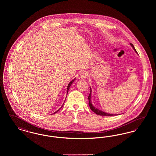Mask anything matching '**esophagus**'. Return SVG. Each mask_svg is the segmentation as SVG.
Instances as JSON below:
<instances>
[{
    "instance_id": "1",
    "label": "esophagus",
    "mask_w": 156,
    "mask_h": 156,
    "mask_svg": "<svg viewBox=\"0 0 156 156\" xmlns=\"http://www.w3.org/2000/svg\"><path fill=\"white\" fill-rule=\"evenodd\" d=\"M87 76V74L85 71H82L80 75V78L81 79H85L86 76Z\"/></svg>"
}]
</instances>
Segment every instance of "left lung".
I'll return each mask as SVG.
<instances>
[{"mask_svg":"<svg viewBox=\"0 0 156 156\" xmlns=\"http://www.w3.org/2000/svg\"><path fill=\"white\" fill-rule=\"evenodd\" d=\"M130 45L133 47V48L134 49V50L135 51V52L137 53V51L135 49V48L134 47L133 45L132 44V43H130ZM90 94H89V96H88V100H89V105L90 109L95 112L96 114L98 115H100V116H114V115H114V114H110V113H106V112H104L102 111H100L99 109H97L96 108H95L93 105L92 104V102H91V88H90Z\"/></svg>","mask_w":156,"mask_h":156,"instance_id":"1","label":"left lung"}]
</instances>
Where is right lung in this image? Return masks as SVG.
I'll list each match as a JSON object with an SVG mask.
<instances>
[{
    "label": "right lung",
    "mask_w": 156,
    "mask_h": 156,
    "mask_svg": "<svg viewBox=\"0 0 156 156\" xmlns=\"http://www.w3.org/2000/svg\"><path fill=\"white\" fill-rule=\"evenodd\" d=\"M75 80V79H74V80H73V81H71L70 82H69V83H68V86H67V93H68V90H69V87H71V84H72V83H73V82ZM62 106H63V105H62V106H61V108H59V109H58V111H57L55 112H54V113H57V112L58 111H59V110H60V109H61V108H62Z\"/></svg>",
    "instance_id": "1"
}]
</instances>
